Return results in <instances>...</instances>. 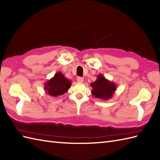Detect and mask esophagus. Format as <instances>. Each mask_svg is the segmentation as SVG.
Listing matches in <instances>:
<instances>
[{
	"instance_id": "obj_1",
	"label": "esophagus",
	"mask_w": 160,
	"mask_h": 160,
	"mask_svg": "<svg viewBox=\"0 0 160 160\" xmlns=\"http://www.w3.org/2000/svg\"><path fill=\"white\" fill-rule=\"evenodd\" d=\"M77 81H78V82L82 83V82H83V81H84V78H82V77H78L77 78Z\"/></svg>"
}]
</instances>
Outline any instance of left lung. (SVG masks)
<instances>
[{
  "instance_id": "obj_1",
  "label": "left lung",
  "mask_w": 160,
  "mask_h": 160,
  "mask_svg": "<svg viewBox=\"0 0 160 160\" xmlns=\"http://www.w3.org/2000/svg\"><path fill=\"white\" fill-rule=\"evenodd\" d=\"M91 93L94 98L103 100H109L113 96L117 87L115 83L107 80L102 74H99L95 82L91 83Z\"/></svg>"
}]
</instances>
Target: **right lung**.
Here are the masks:
<instances>
[{"instance_id":"1","label":"right lung","mask_w":160,"mask_h":160,"mask_svg":"<svg viewBox=\"0 0 160 160\" xmlns=\"http://www.w3.org/2000/svg\"><path fill=\"white\" fill-rule=\"evenodd\" d=\"M71 85V80L61 72H57L53 78L45 84V92L50 96L58 97L65 93Z\"/></svg>"}]
</instances>
